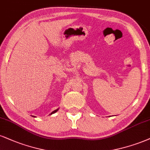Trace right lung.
I'll use <instances>...</instances> for the list:
<instances>
[{
  "label": "right lung",
  "mask_w": 150,
  "mask_h": 150,
  "mask_svg": "<svg viewBox=\"0 0 150 150\" xmlns=\"http://www.w3.org/2000/svg\"><path fill=\"white\" fill-rule=\"evenodd\" d=\"M58 109H56V110H53V111L52 112H51V114H50V115H52V114H53V113H55V112H56L57 111H58ZM33 117H35V116H33Z\"/></svg>",
  "instance_id": "add662e5"
}]
</instances>
